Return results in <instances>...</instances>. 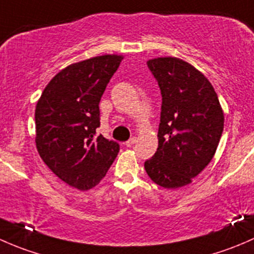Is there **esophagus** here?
Returning a JSON list of instances; mask_svg holds the SVG:
<instances>
[{"label":"esophagus","mask_w":254,"mask_h":254,"mask_svg":"<svg viewBox=\"0 0 254 254\" xmlns=\"http://www.w3.org/2000/svg\"><path fill=\"white\" fill-rule=\"evenodd\" d=\"M136 141H137L136 137H131V139L127 140V141L125 142V146H127V147H131L132 145H135V143H136Z\"/></svg>","instance_id":"34e87169"}]
</instances>
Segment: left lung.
<instances>
[{
    "label": "left lung",
    "mask_w": 254,
    "mask_h": 254,
    "mask_svg": "<svg viewBox=\"0 0 254 254\" xmlns=\"http://www.w3.org/2000/svg\"><path fill=\"white\" fill-rule=\"evenodd\" d=\"M162 94L158 147L145 162L158 186L191 183L210 163L224 130V112L214 87L194 66L178 58L147 61Z\"/></svg>",
    "instance_id": "obj_1"
}]
</instances>
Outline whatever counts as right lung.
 <instances>
[{"label": "right lung", "instance_id": "1", "mask_svg": "<svg viewBox=\"0 0 254 254\" xmlns=\"http://www.w3.org/2000/svg\"><path fill=\"white\" fill-rule=\"evenodd\" d=\"M122 55L71 64L56 73L35 107V143L45 165L78 190L96 187L114 162L119 143L97 136L99 102Z\"/></svg>", "mask_w": 254, "mask_h": 254}]
</instances>
